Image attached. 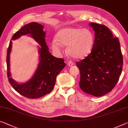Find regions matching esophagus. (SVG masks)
I'll list each match as a JSON object with an SVG mask.
<instances>
[{
	"label": "esophagus",
	"instance_id": "34e87169",
	"mask_svg": "<svg viewBox=\"0 0 128 128\" xmlns=\"http://www.w3.org/2000/svg\"><path fill=\"white\" fill-rule=\"evenodd\" d=\"M67 65L69 66H72L73 65H74V62H73L72 61H68V62H67Z\"/></svg>",
	"mask_w": 128,
	"mask_h": 128
}]
</instances>
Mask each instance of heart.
<instances>
[{
	"instance_id": "obj_1",
	"label": "heart",
	"mask_w": 128,
	"mask_h": 128,
	"mask_svg": "<svg viewBox=\"0 0 128 128\" xmlns=\"http://www.w3.org/2000/svg\"><path fill=\"white\" fill-rule=\"evenodd\" d=\"M94 37L90 30L65 28L58 32L56 40L52 42V50L58 54L62 52V46H66V52L75 58H82L92 51Z\"/></svg>"
}]
</instances>
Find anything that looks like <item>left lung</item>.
Returning <instances> with one entry per match:
<instances>
[{
    "mask_svg": "<svg viewBox=\"0 0 128 128\" xmlns=\"http://www.w3.org/2000/svg\"><path fill=\"white\" fill-rule=\"evenodd\" d=\"M94 31V44L91 53L77 62L80 70L79 86L82 91L96 97L110 92L121 74L123 58L118 38H113L104 25L90 23Z\"/></svg>",
    "mask_w": 128,
    "mask_h": 128,
    "instance_id": "left-lung-1",
    "label": "left lung"
}]
</instances>
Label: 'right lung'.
Listing matches in <instances>:
<instances>
[{
	"instance_id": "add662e5",
	"label": "right lung",
	"mask_w": 128,
	"mask_h": 128,
	"mask_svg": "<svg viewBox=\"0 0 128 128\" xmlns=\"http://www.w3.org/2000/svg\"><path fill=\"white\" fill-rule=\"evenodd\" d=\"M44 26L36 22H32L23 27L14 34L11 39H18L20 36L28 35L40 45L38 48L39 63L32 78L27 82L19 84L11 77L10 68V56L12 49L10 42L7 54V77L12 88L22 96L29 98H38L51 92L55 84L56 77L65 66L62 58L51 55L46 45L43 31Z\"/></svg>"
}]
</instances>
